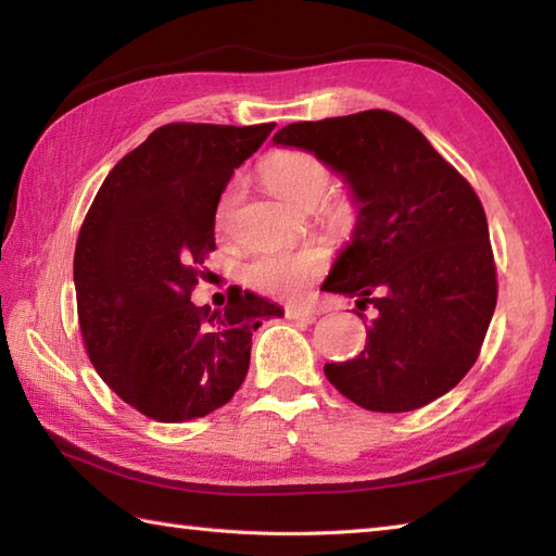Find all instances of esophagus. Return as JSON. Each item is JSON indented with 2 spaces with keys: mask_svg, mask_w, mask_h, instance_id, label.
Returning a JSON list of instances; mask_svg holds the SVG:
<instances>
[{
  "mask_svg": "<svg viewBox=\"0 0 556 556\" xmlns=\"http://www.w3.org/2000/svg\"><path fill=\"white\" fill-rule=\"evenodd\" d=\"M286 317L292 319V321H314V319H317V312L309 309V307H288Z\"/></svg>",
  "mask_w": 556,
  "mask_h": 556,
  "instance_id": "obj_1",
  "label": "esophagus"
}]
</instances>
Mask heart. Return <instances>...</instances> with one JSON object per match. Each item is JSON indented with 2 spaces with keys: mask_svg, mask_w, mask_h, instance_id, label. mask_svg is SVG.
Segmentation results:
<instances>
[{
  "mask_svg": "<svg viewBox=\"0 0 556 556\" xmlns=\"http://www.w3.org/2000/svg\"><path fill=\"white\" fill-rule=\"evenodd\" d=\"M261 179L266 188L282 203L290 207H314L331 186V169L329 164L309 150H274L264 156L258 166ZM239 186L229 184L223 195H219L215 207V227L217 232H225L232 217L237 203ZM324 213L331 219H345L351 215V203L329 201L324 205ZM329 249L319 244H305L298 249H268L256 251L254 256L242 264V282L266 298L278 300H295L305 292L324 270L329 268Z\"/></svg>",
  "mask_w": 556,
  "mask_h": 556,
  "instance_id": "heart-1",
  "label": "heart"
}]
</instances>
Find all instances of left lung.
Instances as JSON below:
<instances>
[{"mask_svg":"<svg viewBox=\"0 0 556 556\" xmlns=\"http://www.w3.org/2000/svg\"><path fill=\"white\" fill-rule=\"evenodd\" d=\"M274 142L321 156L358 203L351 244L321 290L358 298L377 317L361 355L324 365L327 380L384 414L453 390L479 358L498 292L475 188L392 111L290 123Z\"/></svg>","mask_w":556,"mask_h":556,"instance_id":"1","label":"left lung"}]
</instances>
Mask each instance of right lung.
<instances>
[{
  "instance_id": "right-lung-1",
  "label": "right lung",
  "mask_w": 556,
  "mask_h": 556,
  "mask_svg": "<svg viewBox=\"0 0 556 556\" xmlns=\"http://www.w3.org/2000/svg\"><path fill=\"white\" fill-rule=\"evenodd\" d=\"M276 128L169 123L113 166L75 249L84 349L125 404L162 424L225 406L242 387L251 333L282 309L254 292L195 307L215 251V207L239 164Z\"/></svg>"
}]
</instances>
